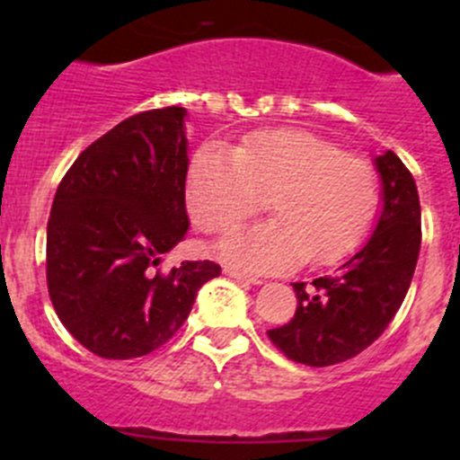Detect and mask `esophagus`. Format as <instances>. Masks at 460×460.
Listing matches in <instances>:
<instances>
[{
  "mask_svg": "<svg viewBox=\"0 0 460 460\" xmlns=\"http://www.w3.org/2000/svg\"><path fill=\"white\" fill-rule=\"evenodd\" d=\"M225 273H226V276H229V278H235V280H244V282H249V285H262V280H260V278H256V276H247V273L238 271V269L226 267V269H225Z\"/></svg>",
  "mask_w": 460,
  "mask_h": 460,
  "instance_id": "obj_1",
  "label": "esophagus"
}]
</instances>
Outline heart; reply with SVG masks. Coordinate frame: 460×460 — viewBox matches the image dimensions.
<instances>
[{"instance_id":"1","label":"heart","mask_w":460,"mask_h":460,"mask_svg":"<svg viewBox=\"0 0 460 460\" xmlns=\"http://www.w3.org/2000/svg\"><path fill=\"white\" fill-rule=\"evenodd\" d=\"M267 198L271 220L235 231L220 256L252 271H287L305 258L332 264L349 256L378 207L374 164L298 128H273L231 148L204 144L189 166L187 204L207 234H226Z\"/></svg>"}]
</instances>
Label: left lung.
<instances>
[{"mask_svg":"<svg viewBox=\"0 0 460 460\" xmlns=\"http://www.w3.org/2000/svg\"><path fill=\"white\" fill-rule=\"evenodd\" d=\"M383 184V208L374 234L333 276L314 287L294 282V318L269 329L273 345L296 363L327 367L367 349L405 300L420 252V202L401 157H374Z\"/></svg>","mask_w":460,"mask_h":460,"instance_id":"left-lung-1","label":"left lung"}]
</instances>
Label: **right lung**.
<instances>
[{"label":"right lung","mask_w":460,"mask_h":460,"mask_svg":"<svg viewBox=\"0 0 460 460\" xmlns=\"http://www.w3.org/2000/svg\"><path fill=\"white\" fill-rule=\"evenodd\" d=\"M187 109L144 111L80 153L59 182L46 229L49 296L64 327L102 358L164 345L198 289L220 276L211 260L157 264L189 229Z\"/></svg>","instance_id":"obj_1"}]
</instances>
